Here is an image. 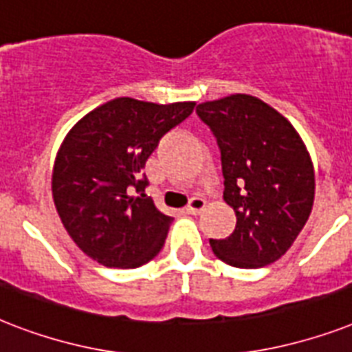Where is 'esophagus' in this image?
I'll use <instances>...</instances> for the list:
<instances>
[{"label": "esophagus", "instance_id": "34e87169", "mask_svg": "<svg viewBox=\"0 0 352 352\" xmlns=\"http://www.w3.org/2000/svg\"><path fill=\"white\" fill-rule=\"evenodd\" d=\"M204 204H206V203H204V199L192 197V199H190V203H188L186 210H188V212H190V214L197 215V214H201V212H203Z\"/></svg>", "mask_w": 352, "mask_h": 352}]
</instances>
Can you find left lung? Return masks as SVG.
<instances>
[{"label": "left lung", "instance_id": "8db88e82", "mask_svg": "<svg viewBox=\"0 0 352 352\" xmlns=\"http://www.w3.org/2000/svg\"><path fill=\"white\" fill-rule=\"evenodd\" d=\"M221 153L226 204L237 217L226 239H210L221 261L261 268L278 261L303 230L314 203V170L300 135L256 96L199 104Z\"/></svg>", "mask_w": 352, "mask_h": 352}]
</instances>
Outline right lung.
<instances>
[{
	"label": "right lung",
	"mask_w": 352,
	"mask_h": 352,
	"mask_svg": "<svg viewBox=\"0 0 352 352\" xmlns=\"http://www.w3.org/2000/svg\"><path fill=\"white\" fill-rule=\"evenodd\" d=\"M193 102L151 104L115 98L69 131L52 173V197L67 234L109 268H137L164 246L171 217L144 190L146 160Z\"/></svg>",
	"instance_id": "right-lung-1"
}]
</instances>
